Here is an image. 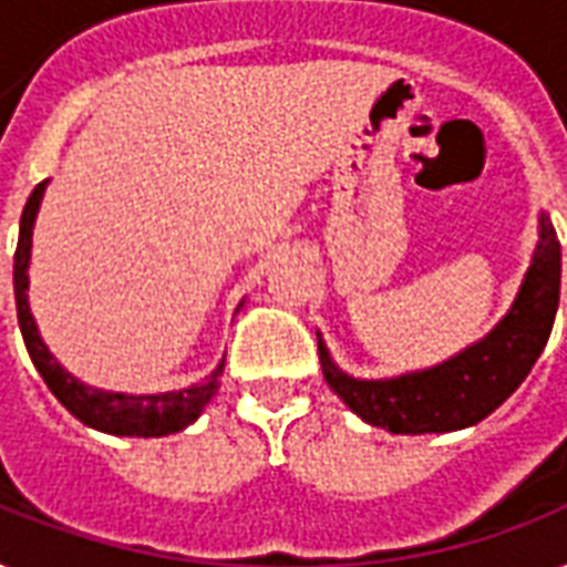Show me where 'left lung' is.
<instances>
[{
	"label": "left lung",
	"instance_id": "1",
	"mask_svg": "<svg viewBox=\"0 0 567 567\" xmlns=\"http://www.w3.org/2000/svg\"><path fill=\"white\" fill-rule=\"evenodd\" d=\"M563 249L547 214L538 217V247L506 318L476 344L430 371L394 379H355L338 371L318 338L329 388L371 426L396 435L453 432L474 426L527 379L545 350L559 309Z\"/></svg>",
	"mask_w": 567,
	"mask_h": 567
}]
</instances>
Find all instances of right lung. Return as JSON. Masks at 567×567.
<instances>
[{"instance_id":"obj_1","label":"right lung","mask_w":567,"mask_h":567,"mask_svg":"<svg viewBox=\"0 0 567 567\" xmlns=\"http://www.w3.org/2000/svg\"><path fill=\"white\" fill-rule=\"evenodd\" d=\"M47 182H40L38 188L31 190L29 203L22 208L20 217V240H17V252H13V297H17V320H20L22 341L29 350L31 362L49 385V391L61 400L66 412L93 430L111 432V435H137V439H162L171 432L185 430L194 423L203 409L208 405L223 377V359L205 377L199 385L182 388V391H167V394H114V391H100L79 382L75 377L55 362V355L49 353V347L40 341L34 318L29 309V258H31V229H34V217H38L40 199H43Z\"/></svg>"}]
</instances>
